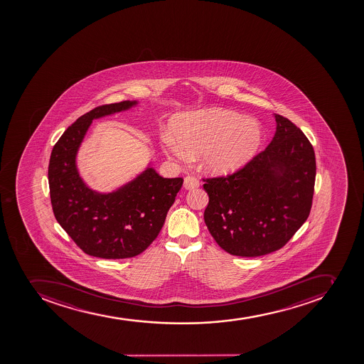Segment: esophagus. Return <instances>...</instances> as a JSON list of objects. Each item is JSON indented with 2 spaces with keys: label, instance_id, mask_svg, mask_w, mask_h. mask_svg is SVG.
I'll use <instances>...</instances> for the list:
<instances>
[{
  "label": "esophagus",
  "instance_id": "esophagus-1",
  "mask_svg": "<svg viewBox=\"0 0 364 364\" xmlns=\"http://www.w3.org/2000/svg\"><path fill=\"white\" fill-rule=\"evenodd\" d=\"M183 187L186 190H193V188L199 187V181L196 177H193V176H187L185 178V181H183Z\"/></svg>",
  "mask_w": 364,
  "mask_h": 364
}]
</instances>
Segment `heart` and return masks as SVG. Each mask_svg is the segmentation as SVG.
Listing matches in <instances>:
<instances>
[{
	"label": "heart",
	"instance_id": "obj_1",
	"mask_svg": "<svg viewBox=\"0 0 364 364\" xmlns=\"http://www.w3.org/2000/svg\"><path fill=\"white\" fill-rule=\"evenodd\" d=\"M263 135L257 119L232 110L208 109L176 116L161 141L170 157L187 161L190 151H201L203 168L227 174L248 164L261 148Z\"/></svg>",
	"mask_w": 364,
	"mask_h": 364
}]
</instances>
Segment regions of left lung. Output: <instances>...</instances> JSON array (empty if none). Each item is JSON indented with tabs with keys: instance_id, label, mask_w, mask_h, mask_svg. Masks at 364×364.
Here are the masks:
<instances>
[{
	"instance_id": "8db88e82",
	"label": "left lung",
	"mask_w": 364,
	"mask_h": 364,
	"mask_svg": "<svg viewBox=\"0 0 364 364\" xmlns=\"http://www.w3.org/2000/svg\"><path fill=\"white\" fill-rule=\"evenodd\" d=\"M277 130L264 151L227 177L203 179V219L216 243L234 256L258 257L283 248L312 207L316 164L301 130L274 114Z\"/></svg>"
}]
</instances>
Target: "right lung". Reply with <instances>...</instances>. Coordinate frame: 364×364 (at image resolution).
<instances>
[{"mask_svg":"<svg viewBox=\"0 0 364 364\" xmlns=\"http://www.w3.org/2000/svg\"><path fill=\"white\" fill-rule=\"evenodd\" d=\"M137 101L103 105L80 116L55 143L48 186L55 220L81 250L106 259L135 257L155 241L183 178H163L152 168L110 193L90 190L75 158L93 119L119 113Z\"/></svg>","mask_w":364,"mask_h":364,"instance_id":"right-lung-1","label":"right lung"}]
</instances>
